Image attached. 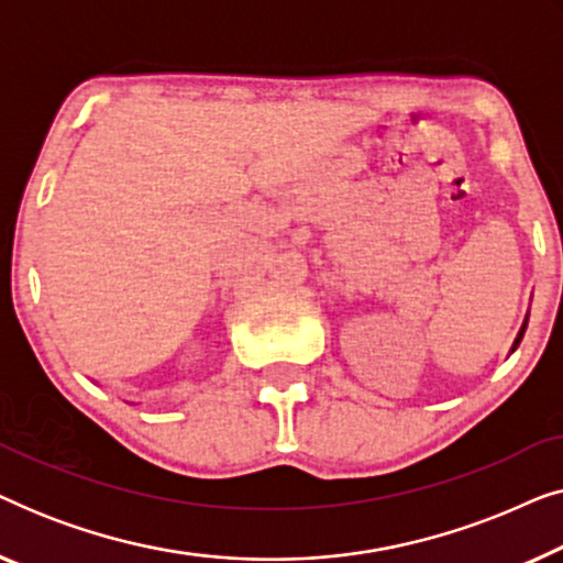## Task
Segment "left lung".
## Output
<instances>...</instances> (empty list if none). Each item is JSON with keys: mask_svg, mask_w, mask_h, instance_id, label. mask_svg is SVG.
Masks as SVG:
<instances>
[{"mask_svg": "<svg viewBox=\"0 0 563 563\" xmlns=\"http://www.w3.org/2000/svg\"><path fill=\"white\" fill-rule=\"evenodd\" d=\"M526 328H528V320H526V322H522V328H520V335H518V341H515V345H512V351H515V349H518V343H520V338H522V333H526Z\"/></svg>", "mask_w": 563, "mask_h": 563, "instance_id": "left-lung-1", "label": "left lung"}]
</instances>
